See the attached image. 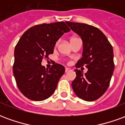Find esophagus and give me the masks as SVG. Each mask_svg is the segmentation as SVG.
Masks as SVG:
<instances>
[{"label": "esophagus", "mask_w": 125, "mask_h": 125, "mask_svg": "<svg viewBox=\"0 0 125 125\" xmlns=\"http://www.w3.org/2000/svg\"><path fill=\"white\" fill-rule=\"evenodd\" d=\"M71 71H72V69H70V68H65V72H71Z\"/></svg>", "instance_id": "esophagus-1"}]
</instances>
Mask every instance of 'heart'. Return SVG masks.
<instances>
[{"label": "heart", "mask_w": 125, "mask_h": 125, "mask_svg": "<svg viewBox=\"0 0 125 125\" xmlns=\"http://www.w3.org/2000/svg\"><path fill=\"white\" fill-rule=\"evenodd\" d=\"M75 39V38H72L71 39V40H72V39Z\"/></svg>", "instance_id": "b5f03b06"}]
</instances>
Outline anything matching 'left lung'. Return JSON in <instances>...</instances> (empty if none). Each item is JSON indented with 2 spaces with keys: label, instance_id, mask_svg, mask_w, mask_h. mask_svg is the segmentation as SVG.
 Here are the masks:
<instances>
[{
  "label": "left lung",
  "instance_id": "8db88e82",
  "mask_svg": "<svg viewBox=\"0 0 125 125\" xmlns=\"http://www.w3.org/2000/svg\"><path fill=\"white\" fill-rule=\"evenodd\" d=\"M66 23L83 42L82 57L75 66L88 68L84 74L82 71L74 70L76 77L72 86L80 98L94 101L102 96L109 86L115 68L113 47L99 29L85 23Z\"/></svg>",
  "mask_w": 125,
  "mask_h": 125
}]
</instances>
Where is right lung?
Segmentation results:
<instances>
[{
    "label": "right lung",
    "mask_w": 125,
    "mask_h": 125,
    "mask_svg": "<svg viewBox=\"0 0 125 125\" xmlns=\"http://www.w3.org/2000/svg\"><path fill=\"white\" fill-rule=\"evenodd\" d=\"M69 31L64 22L43 23L29 28L21 36L15 47L12 70L19 89L27 98L41 101L55 92L65 68L54 63L48 70L41 62L53 53L56 42Z\"/></svg>",
    "instance_id": "1"
}]
</instances>
